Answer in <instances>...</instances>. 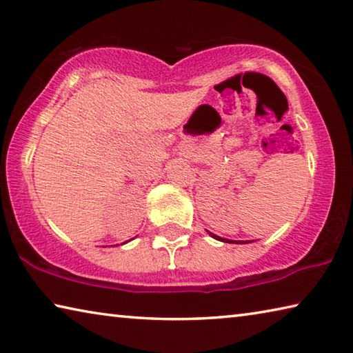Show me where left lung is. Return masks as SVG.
<instances>
[{
  "mask_svg": "<svg viewBox=\"0 0 353 353\" xmlns=\"http://www.w3.org/2000/svg\"><path fill=\"white\" fill-rule=\"evenodd\" d=\"M208 234H210V232H208ZM214 240H218V241H224V243H238V241H232V240H225V238H221V236H218V235H214V234H210ZM240 243H243V241H240ZM244 243H248V241H244Z\"/></svg>",
  "mask_w": 353,
  "mask_h": 353,
  "instance_id": "8db88e82",
  "label": "left lung"
}]
</instances>
